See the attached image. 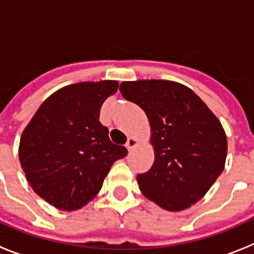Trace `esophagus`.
<instances>
[{"mask_svg": "<svg viewBox=\"0 0 254 254\" xmlns=\"http://www.w3.org/2000/svg\"><path fill=\"white\" fill-rule=\"evenodd\" d=\"M136 145H137V140L134 137H129L128 140H127V143H126V147L128 149V151H131Z\"/></svg>", "mask_w": 254, "mask_h": 254, "instance_id": "esophagus-1", "label": "esophagus"}]
</instances>
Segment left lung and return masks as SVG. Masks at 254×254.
<instances>
[{
	"mask_svg": "<svg viewBox=\"0 0 254 254\" xmlns=\"http://www.w3.org/2000/svg\"><path fill=\"white\" fill-rule=\"evenodd\" d=\"M120 90L143 109L151 126L154 164L136 177L143 196L168 211L196 203L224 170L228 142L221 123L178 82L125 81Z\"/></svg>",
	"mask_w": 254,
	"mask_h": 254,
	"instance_id": "8db88e82",
	"label": "left lung"
}]
</instances>
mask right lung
<instances>
[{
  "label": "right lung",
  "mask_w": 254,
  "mask_h": 254,
  "mask_svg": "<svg viewBox=\"0 0 254 254\" xmlns=\"http://www.w3.org/2000/svg\"><path fill=\"white\" fill-rule=\"evenodd\" d=\"M118 82H78L52 94L21 134L19 158L35 193L75 211L99 193L113 163L127 149L109 140L100 108Z\"/></svg>",
  "instance_id": "add662e5"
}]
</instances>
